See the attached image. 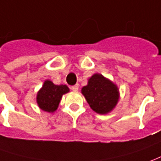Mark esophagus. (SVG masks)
Segmentation results:
<instances>
[{
  "mask_svg": "<svg viewBox=\"0 0 161 161\" xmlns=\"http://www.w3.org/2000/svg\"><path fill=\"white\" fill-rule=\"evenodd\" d=\"M70 88H71V90H72V91L77 92V91H78V89H79V85H78V84H77V85H74V86L71 87Z\"/></svg>",
  "mask_w": 161,
  "mask_h": 161,
  "instance_id": "1",
  "label": "esophagus"
}]
</instances>
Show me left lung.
<instances>
[{"label":"left lung","mask_w":161,"mask_h":161,"mask_svg":"<svg viewBox=\"0 0 161 161\" xmlns=\"http://www.w3.org/2000/svg\"><path fill=\"white\" fill-rule=\"evenodd\" d=\"M81 93L95 112L105 115L111 112L119 101V88L103 74H95L81 88Z\"/></svg>","instance_id":"left-lung-1"}]
</instances>
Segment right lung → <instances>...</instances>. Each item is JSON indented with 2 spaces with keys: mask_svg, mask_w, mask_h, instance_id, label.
Returning <instances> with one entry per match:
<instances>
[{
  "mask_svg": "<svg viewBox=\"0 0 161 161\" xmlns=\"http://www.w3.org/2000/svg\"><path fill=\"white\" fill-rule=\"evenodd\" d=\"M70 90L66 85H55L46 80L36 94V103L40 109L45 112L53 113L57 110L63 95Z\"/></svg>",
  "mask_w": 161,
  "mask_h": 161,
  "instance_id": "obj_1",
  "label": "right lung"
}]
</instances>
